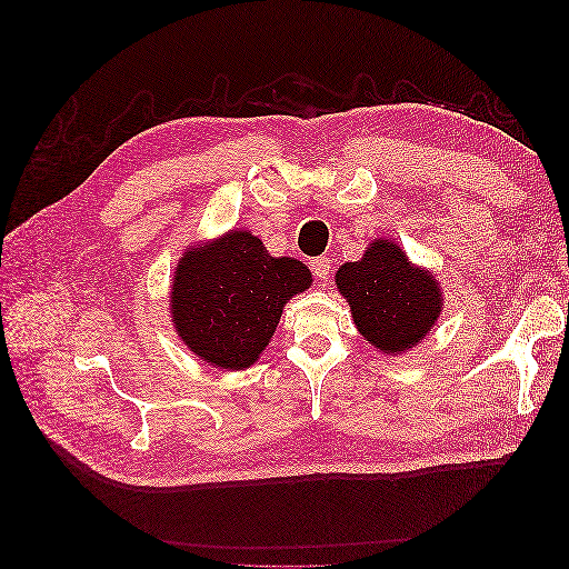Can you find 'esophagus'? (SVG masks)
Instances as JSON below:
<instances>
[{
	"mask_svg": "<svg viewBox=\"0 0 569 569\" xmlns=\"http://www.w3.org/2000/svg\"><path fill=\"white\" fill-rule=\"evenodd\" d=\"M331 259L329 257H317L310 261L312 266V273L319 278V280H329L331 278Z\"/></svg>",
	"mask_w": 569,
	"mask_h": 569,
	"instance_id": "1",
	"label": "esophagus"
}]
</instances>
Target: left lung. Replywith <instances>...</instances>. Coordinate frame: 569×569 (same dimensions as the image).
Segmentation results:
<instances>
[{"label": "left lung", "instance_id": "1", "mask_svg": "<svg viewBox=\"0 0 569 569\" xmlns=\"http://www.w3.org/2000/svg\"><path fill=\"white\" fill-rule=\"evenodd\" d=\"M359 333L387 357H402L438 323L445 291L428 268L415 266L396 240L375 238L359 261L336 270Z\"/></svg>", "mask_w": 569, "mask_h": 569}]
</instances>
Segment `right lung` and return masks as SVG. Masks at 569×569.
<instances>
[{"mask_svg":"<svg viewBox=\"0 0 569 569\" xmlns=\"http://www.w3.org/2000/svg\"><path fill=\"white\" fill-rule=\"evenodd\" d=\"M312 284L310 268L268 254L248 229L192 242L178 259L169 310L178 338L199 361L220 370L254 366L284 306Z\"/></svg>","mask_w":569,"mask_h":569,"instance_id":"add662e5","label":"right lung"}]
</instances>
